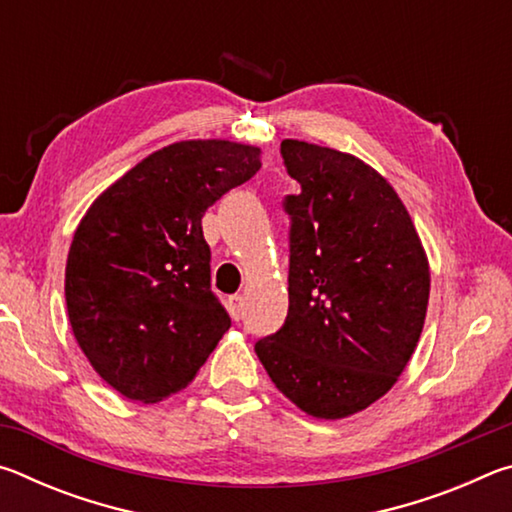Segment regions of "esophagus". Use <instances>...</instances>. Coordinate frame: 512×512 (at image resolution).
Wrapping results in <instances>:
<instances>
[{
    "label": "esophagus",
    "instance_id": "obj_1",
    "mask_svg": "<svg viewBox=\"0 0 512 512\" xmlns=\"http://www.w3.org/2000/svg\"><path fill=\"white\" fill-rule=\"evenodd\" d=\"M225 305H228L230 316L235 318V320H239V316H241V296H230Z\"/></svg>",
    "mask_w": 512,
    "mask_h": 512
}]
</instances>
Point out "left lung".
Masks as SVG:
<instances>
[{
    "label": "left lung",
    "mask_w": 512,
    "mask_h": 512,
    "mask_svg": "<svg viewBox=\"0 0 512 512\" xmlns=\"http://www.w3.org/2000/svg\"><path fill=\"white\" fill-rule=\"evenodd\" d=\"M289 314L255 343L277 391L307 415L341 420L391 391L420 341L429 262L391 183L350 153L284 140Z\"/></svg>",
    "instance_id": "8db88e82"
}]
</instances>
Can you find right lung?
<instances>
[{"label":"right lung","instance_id":"right-lung-1","mask_svg":"<svg viewBox=\"0 0 512 512\" xmlns=\"http://www.w3.org/2000/svg\"><path fill=\"white\" fill-rule=\"evenodd\" d=\"M257 146L185 140L115 180L74 232L65 300L74 339L128 400L155 404L196 377L230 329L210 289L205 210L262 167Z\"/></svg>","mask_w":512,"mask_h":512}]
</instances>
